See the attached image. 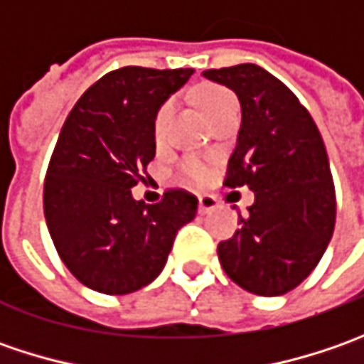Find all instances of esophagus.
Returning <instances> with one entry per match:
<instances>
[{
    "mask_svg": "<svg viewBox=\"0 0 364 364\" xmlns=\"http://www.w3.org/2000/svg\"><path fill=\"white\" fill-rule=\"evenodd\" d=\"M218 206L217 198L213 194H198V213L200 215H208Z\"/></svg>",
    "mask_w": 364,
    "mask_h": 364,
    "instance_id": "obj_1",
    "label": "esophagus"
}]
</instances>
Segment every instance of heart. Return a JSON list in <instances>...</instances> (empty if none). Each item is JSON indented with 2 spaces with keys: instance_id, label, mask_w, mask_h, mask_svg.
Returning a JSON list of instances; mask_svg holds the SVG:
<instances>
[{
  "instance_id": "1",
  "label": "heart",
  "mask_w": 364,
  "mask_h": 364,
  "mask_svg": "<svg viewBox=\"0 0 364 364\" xmlns=\"http://www.w3.org/2000/svg\"><path fill=\"white\" fill-rule=\"evenodd\" d=\"M196 103L200 105V109L204 111V115L208 119H213L217 113H220L225 107L237 103L235 101V95H232L229 89L225 87H218V85H203L198 91H196ZM170 113H172V101H166L164 105L158 109L156 113V119H154V135L156 139H161V135L166 132V123L170 119ZM180 176L186 180V182H192V184H203L208 180L210 176V166L208 161L203 160V158H196V156H190L186 160H182L180 164Z\"/></svg>"
}]
</instances>
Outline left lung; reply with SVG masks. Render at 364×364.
<instances>
[{
  "instance_id": "1",
  "label": "left lung",
  "mask_w": 364,
  "mask_h": 364,
  "mask_svg": "<svg viewBox=\"0 0 364 364\" xmlns=\"http://www.w3.org/2000/svg\"><path fill=\"white\" fill-rule=\"evenodd\" d=\"M241 103V129L231 154L229 188L255 194L218 261L237 286L282 296L312 273L328 247L336 194L322 135L308 109L282 80L257 64L204 70Z\"/></svg>"
}]
</instances>
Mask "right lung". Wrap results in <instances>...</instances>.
I'll return each mask as SVG.
<instances>
[{
  "label": "right lung",
  "mask_w": 364,
  "mask_h": 364,
  "mask_svg": "<svg viewBox=\"0 0 364 364\" xmlns=\"http://www.w3.org/2000/svg\"><path fill=\"white\" fill-rule=\"evenodd\" d=\"M192 68L125 66L99 78L68 113L44 182V217L68 272L109 296L132 294L164 269L176 232L198 200L168 190L135 200L132 188L156 156V113Z\"/></svg>",
  "instance_id": "right-lung-1"
}]
</instances>
